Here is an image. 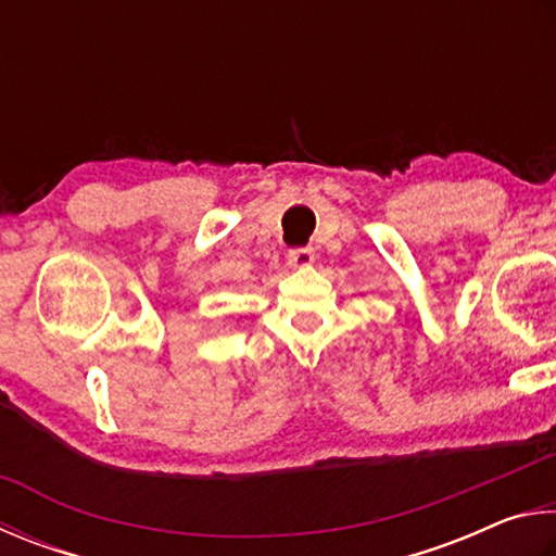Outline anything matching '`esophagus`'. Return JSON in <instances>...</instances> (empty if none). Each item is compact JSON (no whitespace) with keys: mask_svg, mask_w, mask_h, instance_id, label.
<instances>
[{"mask_svg":"<svg viewBox=\"0 0 556 556\" xmlns=\"http://www.w3.org/2000/svg\"><path fill=\"white\" fill-rule=\"evenodd\" d=\"M313 261H315V251L309 247H298V249L288 251V263H290V266H295V268L309 266Z\"/></svg>","mask_w":556,"mask_h":556,"instance_id":"esophagus-1","label":"esophagus"}]
</instances>
